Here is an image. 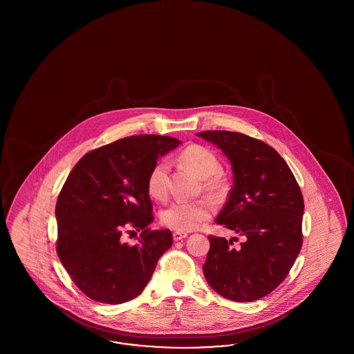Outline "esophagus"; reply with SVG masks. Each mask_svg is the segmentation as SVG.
Wrapping results in <instances>:
<instances>
[{"mask_svg": "<svg viewBox=\"0 0 354 354\" xmlns=\"http://www.w3.org/2000/svg\"><path fill=\"white\" fill-rule=\"evenodd\" d=\"M187 236H188L187 232H179V231H176V232H174V234H172V237H174V240H175V241H180L183 239H185Z\"/></svg>", "mask_w": 354, "mask_h": 354, "instance_id": "esophagus-1", "label": "esophagus"}]
</instances>
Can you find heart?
Wrapping results in <instances>:
<instances>
[{
	"label": "heart",
	"instance_id": "obj_1",
	"mask_svg": "<svg viewBox=\"0 0 354 354\" xmlns=\"http://www.w3.org/2000/svg\"><path fill=\"white\" fill-rule=\"evenodd\" d=\"M179 162L192 170L203 179L206 193L214 198L223 197L228 191V182L222 174V163L214 151L198 144H193L182 150ZM169 165L166 161H157L147 176V192L154 200H165L167 194ZM212 204L206 200L191 203L175 201L161 212V223L176 231H191L201 222L210 218Z\"/></svg>",
	"mask_w": 354,
	"mask_h": 354
}]
</instances>
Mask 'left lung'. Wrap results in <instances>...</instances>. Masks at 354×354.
Returning <instances> with one entry per match:
<instances>
[{
    "label": "left lung",
    "instance_id": "obj_1",
    "mask_svg": "<svg viewBox=\"0 0 354 354\" xmlns=\"http://www.w3.org/2000/svg\"><path fill=\"white\" fill-rule=\"evenodd\" d=\"M197 135L219 147L232 165L234 187L215 222L244 239L234 247L232 240L209 236L205 278L228 300H259L287 278L300 253V187L287 162L266 142L231 131Z\"/></svg>",
    "mask_w": 354,
    "mask_h": 354
}]
</instances>
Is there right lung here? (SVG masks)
Listing matches in <instances>:
<instances>
[{
	"label": "right lung",
	"instance_id": "right-lung-1",
	"mask_svg": "<svg viewBox=\"0 0 354 354\" xmlns=\"http://www.w3.org/2000/svg\"><path fill=\"white\" fill-rule=\"evenodd\" d=\"M179 144L160 135L117 140L88 151L67 176L55 205L57 254L89 299H135L171 247L169 230L148 228L154 216L145 183L157 158ZM132 229L142 231L135 246L122 241Z\"/></svg>",
	"mask_w": 354,
	"mask_h": 354
}]
</instances>
